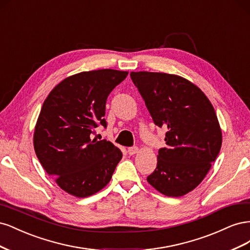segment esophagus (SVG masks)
I'll list each match as a JSON object with an SVG mask.
<instances>
[{
  "label": "esophagus",
  "mask_w": 250,
  "mask_h": 250,
  "mask_svg": "<svg viewBox=\"0 0 250 250\" xmlns=\"http://www.w3.org/2000/svg\"><path fill=\"white\" fill-rule=\"evenodd\" d=\"M139 150H140V149H139V147H137V146L129 147V148H128V150H127V152H128V154L133 155V154H135V153H138Z\"/></svg>",
  "instance_id": "34e87169"
}]
</instances>
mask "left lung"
<instances>
[{
	"instance_id": "obj_1",
	"label": "left lung",
	"mask_w": 250,
	"mask_h": 250,
	"mask_svg": "<svg viewBox=\"0 0 250 250\" xmlns=\"http://www.w3.org/2000/svg\"><path fill=\"white\" fill-rule=\"evenodd\" d=\"M153 122L164 127L166 147L147 181L169 197L193 191L207 176L222 145V131L208 97L178 75L131 72Z\"/></svg>"
}]
</instances>
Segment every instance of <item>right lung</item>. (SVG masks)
I'll use <instances>...</instances> for the list:
<instances>
[{
	"instance_id": "add662e5",
	"label": "right lung",
	"mask_w": 250,
	"mask_h": 250,
	"mask_svg": "<svg viewBox=\"0 0 250 250\" xmlns=\"http://www.w3.org/2000/svg\"><path fill=\"white\" fill-rule=\"evenodd\" d=\"M127 75L110 69L75 74L58 83L42 104L33 135L35 153L70 195L84 198L102 190L122 160L112 143L90 134L98 123L106 127L107 97Z\"/></svg>"
}]
</instances>
